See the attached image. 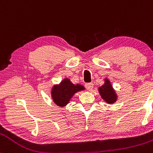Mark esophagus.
Here are the masks:
<instances>
[{
	"instance_id": "34e87169",
	"label": "esophagus",
	"mask_w": 153,
	"mask_h": 153,
	"mask_svg": "<svg viewBox=\"0 0 153 153\" xmlns=\"http://www.w3.org/2000/svg\"><path fill=\"white\" fill-rule=\"evenodd\" d=\"M85 87L87 90H88L89 91H91L94 88V84L92 82H89V83H85Z\"/></svg>"
}]
</instances>
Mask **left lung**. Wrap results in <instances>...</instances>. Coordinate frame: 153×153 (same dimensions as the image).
Masks as SVG:
<instances>
[{"label":"left lung","mask_w":153,"mask_h":153,"mask_svg":"<svg viewBox=\"0 0 153 153\" xmlns=\"http://www.w3.org/2000/svg\"><path fill=\"white\" fill-rule=\"evenodd\" d=\"M99 91L101 98L108 103H113L117 101V94L108 79H105V84L99 88Z\"/></svg>","instance_id":"obj_1"}]
</instances>
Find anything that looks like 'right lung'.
Returning a JSON list of instances; mask_svg holds the SVG:
<instances>
[{"mask_svg": "<svg viewBox=\"0 0 153 153\" xmlns=\"http://www.w3.org/2000/svg\"><path fill=\"white\" fill-rule=\"evenodd\" d=\"M85 89L82 85H74L69 79L65 78L58 85H54L52 90V97L57 106L64 107L68 104L72 96L78 91Z\"/></svg>", "mask_w": 153, "mask_h": 153, "instance_id": "add662e5", "label": "right lung"}]
</instances>
